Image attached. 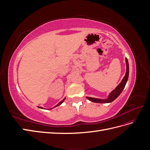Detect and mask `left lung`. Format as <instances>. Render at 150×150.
Segmentation results:
<instances>
[{"instance_id":"obj_1","label":"left lung","mask_w":150,"mask_h":150,"mask_svg":"<svg viewBox=\"0 0 150 150\" xmlns=\"http://www.w3.org/2000/svg\"><path fill=\"white\" fill-rule=\"evenodd\" d=\"M126 60V74L124 77V78L122 79L121 82L120 83V84L117 86V87L114 89L112 91L110 94L108 96V98L105 99H98V98H90V97H86L88 100L94 102V103H108L113 101L116 99L117 97L120 96V94L122 91V90L124 89L126 84L128 81V76H129V64L127 58L125 59Z\"/></svg>"}]
</instances>
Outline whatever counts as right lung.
Wrapping results in <instances>:
<instances>
[{
  "instance_id": "1",
  "label": "right lung",
  "mask_w": 150,
  "mask_h": 150,
  "mask_svg": "<svg viewBox=\"0 0 150 150\" xmlns=\"http://www.w3.org/2000/svg\"><path fill=\"white\" fill-rule=\"evenodd\" d=\"M65 99H66V98H64V99H63V100H62V101H61V102H59V103H58V104H57V105H56V106H54V107H56V106H59V105H60V104H62V103L63 102H64V101L65 100ZM39 108H42V107H39ZM51 109H52V108H51Z\"/></svg>"
}]
</instances>
